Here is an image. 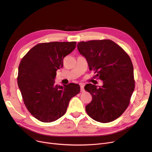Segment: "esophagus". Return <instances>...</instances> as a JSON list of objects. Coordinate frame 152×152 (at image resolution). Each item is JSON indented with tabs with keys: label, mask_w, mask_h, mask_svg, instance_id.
<instances>
[{
	"label": "esophagus",
	"mask_w": 152,
	"mask_h": 152,
	"mask_svg": "<svg viewBox=\"0 0 152 152\" xmlns=\"http://www.w3.org/2000/svg\"><path fill=\"white\" fill-rule=\"evenodd\" d=\"M80 85V87H81V92H84V85L82 84H79Z\"/></svg>",
	"instance_id": "1"
}]
</instances>
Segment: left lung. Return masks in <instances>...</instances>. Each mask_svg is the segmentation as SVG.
Instances as JSON below:
<instances>
[{
    "label": "left lung",
    "instance_id": "1",
    "mask_svg": "<svg viewBox=\"0 0 152 152\" xmlns=\"http://www.w3.org/2000/svg\"><path fill=\"white\" fill-rule=\"evenodd\" d=\"M77 49L103 86L92 84L84 89L92 95L86 111L94 120L107 123L120 116L129 106L135 88L132 61L122 48L110 39L78 42Z\"/></svg>",
    "mask_w": 152,
    "mask_h": 152
}]
</instances>
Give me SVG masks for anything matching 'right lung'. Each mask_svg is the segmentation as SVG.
<instances>
[{
	"label": "right lung",
	"instance_id": "1",
	"mask_svg": "<svg viewBox=\"0 0 152 152\" xmlns=\"http://www.w3.org/2000/svg\"><path fill=\"white\" fill-rule=\"evenodd\" d=\"M76 42H50L36 45L21 59L17 82L29 113L44 123L55 121L65 114L69 100L80 92L77 84L55 83L63 58L73 52Z\"/></svg>",
	"mask_w": 152,
	"mask_h": 152
}]
</instances>
